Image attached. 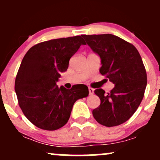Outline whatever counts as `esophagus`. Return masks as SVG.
<instances>
[{"label": "esophagus", "mask_w": 160, "mask_h": 160, "mask_svg": "<svg viewBox=\"0 0 160 160\" xmlns=\"http://www.w3.org/2000/svg\"><path fill=\"white\" fill-rule=\"evenodd\" d=\"M89 95H92L93 94V93H94V89H93L92 88L89 87Z\"/></svg>", "instance_id": "1"}]
</instances>
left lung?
Here are the masks:
<instances>
[{"mask_svg":"<svg viewBox=\"0 0 160 160\" xmlns=\"http://www.w3.org/2000/svg\"><path fill=\"white\" fill-rule=\"evenodd\" d=\"M82 37L100 57L101 74L114 84L108 94L102 89L95 90L101 104L93 117L108 127L119 126L134 114L144 97L147 74L141 57L132 44L113 34Z\"/></svg>","mask_w":160,"mask_h":160,"instance_id":"8db88e82","label":"left lung"}]
</instances>
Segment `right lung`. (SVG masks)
Here are the masks:
<instances>
[{
	"mask_svg": "<svg viewBox=\"0 0 160 160\" xmlns=\"http://www.w3.org/2000/svg\"><path fill=\"white\" fill-rule=\"evenodd\" d=\"M86 43L81 36L34 45L24 56L15 81L19 107L27 119L42 129L56 130L67 123L74 104L89 95L83 84L68 89L57 82L69 60Z\"/></svg>",
	"mask_w": 160,
	"mask_h": 160,
	"instance_id": "obj_1",
	"label": "right lung"
}]
</instances>
